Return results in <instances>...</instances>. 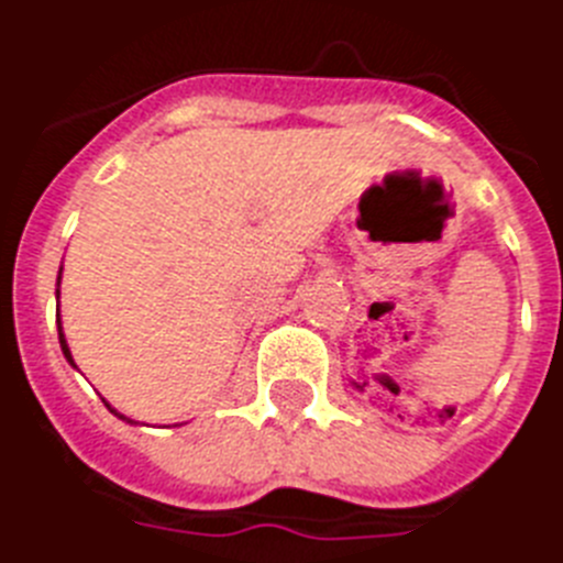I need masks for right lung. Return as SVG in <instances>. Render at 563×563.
Segmentation results:
<instances>
[{"label":"right lung","mask_w":563,"mask_h":563,"mask_svg":"<svg viewBox=\"0 0 563 563\" xmlns=\"http://www.w3.org/2000/svg\"><path fill=\"white\" fill-rule=\"evenodd\" d=\"M58 287H60V276H58ZM58 341H60V350H64V358H67L69 364H73V355H69L67 338H64V331H60V313H58ZM108 408H111V405H108ZM111 413H117L114 408H111ZM117 417H120V420H125V422H132V420H129V417H123V413H117Z\"/></svg>","instance_id":"right-lung-1"}]
</instances>
